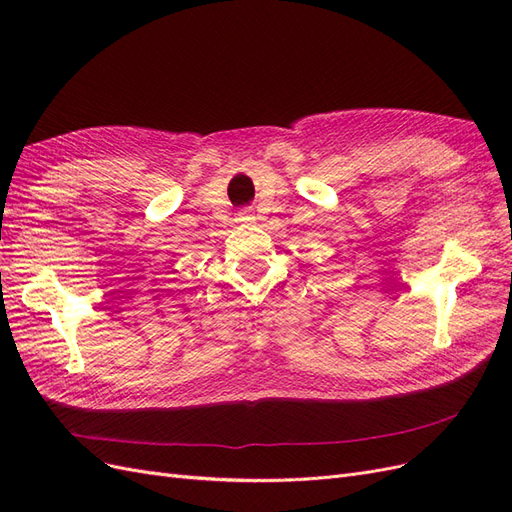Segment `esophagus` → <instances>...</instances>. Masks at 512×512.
<instances>
[{"mask_svg": "<svg viewBox=\"0 0 512 512\" xmlns=\"http://www.w3.org/2000/svg\"><path fill=\"white\" fill-rule=\"evenodd\" d=\"M239 220H241V222H252V220H254L252 209H243V211L239 213Z\"/></svg>", "mask_w": 512, "mask_h": 512, "instance_id": "34e87169", "label": "esophagus"}]
</instances>
